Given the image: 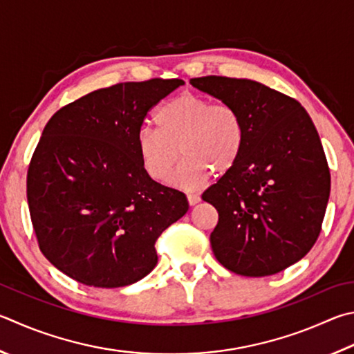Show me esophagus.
I'll return each instance as SVG.
<instances>
[{"label":"esophagus","instance_id":"1","mask_svg":"<svg viewBox=\"0 0 354 354\" xmlns=\"http://www.w3.org/2000/svg\"><path fill=\"white\" fill-rule=\"evenodd\" d=\"M187 201H189L190 205H195V204H198L199 201H201V198H199V196L195 195V194H189V195H187Z\"/></svg>","mask_w":354,"mask_h":354}]
</instances>
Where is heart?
Returning <instances> with one entry per match:
<instances>
[{"label":"heart","mask_w":354,"mask_h":354,"mask_svg":"<svg viewBox=\"0 0 354 354\" xmlns=\"http://www.w3.org/2000/svg\"><path fill=\"white\" fill-rule=\"evenodd\" d=\"M158 130L142 127L136 136L140 162L156 181H164L179 159L170 184L196 190L212 171L224 175L234 169L246 142V125L240 111L227 104L212 105L196 94H181L165 102L155 114Z\"/></svg>","instance_id":"obj_1"}]
</instances>
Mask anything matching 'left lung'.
<instances>
[{
    "label": "left lung",
    "instance_id": "8db88e82",
    "mask_svg": "<svg viewBox=\"0 0 354 354\" xmlns=\"http://www.w3.org/2000/svg\"><path fill=\"white\" fill-rule=\"evenodd\" d=\"M190 85L235 106L246 125L239 162L203 194L218 210L214 255L246 277L283 271L314 246L330 198L328 164L310 114L255 80L207 75Z\"/></svg>",
    "mask_w": 354,
    "mask_h": 354
}]
</instances>
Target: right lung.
I'll return each mask as SVG.
<instances>
[{
  "label": "right lung",
  "mask_w": 354,
  "mask_h": 354,
  "mask_svg": "<svg viewBox=\"0 0 354 354\" xmlns=\"http://www.w3.org/2000/svg\"><path fill=\"white\" fill-rule=\"evenodd\" d=\"M179 79L118 83L83 95L44 127L28 171L43 255L79 283H136L158 263L155 243L189 210L183 192L153 181L136 136Z\"/></svg>",
  "instance_id": "1"
}]
</instances>
